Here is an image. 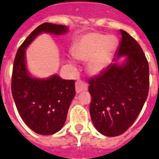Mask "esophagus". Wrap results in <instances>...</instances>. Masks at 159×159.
<instances>
[{"instance_id":"obj_1","label":"esophagus","mask_w":159,"mask_h":159,"mask_svg":"<svg viewBox=\"0 0 159 159\" xmlns=\"http://www.w3.org/2000/svg\"><path fill=\"white\" fill-rule=\"evenodd\" d=\"M75 88H76V92L77 93H81L82 91H86L88 89V85L87 84L84 82L82 81H78L75 84Z\"/></svg>"}]
</instances>
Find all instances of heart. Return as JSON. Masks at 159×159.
<instances>
[{
    "label": "heart",
    "mask_w": 159,
    "mask_h": 159,
    "mask_svg": "<svg viewBox=\"0 0 159 159\" xmlns=\"http://www.w3.org/2000/svg\"><path fill=\"white\" fill-rule=\"evenodd\" d=\"M117 43V39L112 35L89 34L74 47V55L78 60L89 61V72L91 74H98L106 66Z\"/></svg>",
    "instance_id": "obj_1"
}]
</instances>
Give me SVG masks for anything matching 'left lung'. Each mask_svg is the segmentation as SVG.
Wrapping results in <instances>:
<instances>
[{"label":"left lung","instance_id":"8db88e82","mask_svg":"<svg viewBox=\"0 0 159 159\" xmlns=\"http://www.w3.org/2000/svg\"><path fill=\"white\" fill-rule=\"evenodd\" d=\"M120 32L122 37L116 57L125 56L124 63H111L89 80L91 118L97 130L108 137L123 134L134 122L147 98L150 84L143 49L128 33Z\"/></svg>","mask_w":159,"mask_h":159}]
</instances>
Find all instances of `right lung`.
<instances>
[{
	"instance_id": "obj_1",
	"label": "right lung",
	"mask_w": 159,
	"mask_h": 159,
	"mask_svg": "<svg viewBox=\"0 0 159 159\" xmlns=\"http://www.w3.org/2000/svg\"><path fill=\"white\" fill-rule=\"evenodd\" d=\"M68 31L62 25L43 23L19 47L13 62L11 89L22 120L35 133L50 135L62 128L76 94L75 81L57 75L46 79L33 78L25 64V49L41 33L59 35Z\"/></svg>"
}]
</instances>
